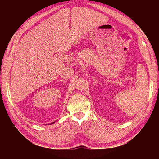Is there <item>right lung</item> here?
Listing matches in <instances>:
<instances>
[{
    "instance_id": "add662e5",
    "label": "right lung",
    "mask_w": 159,
    "mask_h": 159,
    "mask_svg": "<svg viewBox=\"0 0 159 159\" xmlns=\"http://www.w3.org/2000/svg\"><path fill=\"white\" fill-rule=\"evenodd\" d=\"M54 123H55V122H52V123H50V124H50H50H54Z\"/></svg>"
}]
</instances>
